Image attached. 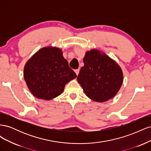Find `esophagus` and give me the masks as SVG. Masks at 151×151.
<instances>
[{
    "label": "esophagus",
    "mask_w": 151,
    "mask_h": 151,
    "mask_svg": "<svg viewBox=\"0 0 151 151\" xmlns=\"http://www.w3.org/2000/svg\"><path fill=\"white\" fill-rule=\"evenodd\" d=\"M74 71H75V72H76V75H77V76H78L79 73V69H76Z\"/></svg>",
    "instance_id": "1"
}]
</instances>
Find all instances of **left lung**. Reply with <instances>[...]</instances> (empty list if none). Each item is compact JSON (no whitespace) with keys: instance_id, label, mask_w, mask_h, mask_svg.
I'll use <instances>...</instances> for the list:
<instances>
[{"instance_id":"obj_1","label":"left lung","mask_w":151,"mask_h":151,"mask_svg":"<svg viewBox=\"0 0 151 151\" xmlns=\"http://www.w3.org/2000/svg\"><path fill=\"white\" fill-rule=\"evenodd\" d=\"M77 80L86 96L104 102L115 96L123 83V72L117 63L96 49L86 53Z\"/></svg>"}]
</instances>
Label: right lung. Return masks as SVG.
Listing matches in <instances>:
<instances>
[{
    "label": "right lung",
    "instance_id": "right-lung-1",
    "mask_svg": "<svg viewBox=\"0 0 151 151\" xmlns=\"http://www.w3.org/2000/svg\"><path fill=\"white\" fill-rule=\"evenodd\" d=\"M77 77L63 58L62 50L45 47L26 62L24 79L31 93L39 99L50 100L60 95L65 86Z\"/></svg>",
    "mask_w": 151,
    "mask_h": 151
}]
</instances>
